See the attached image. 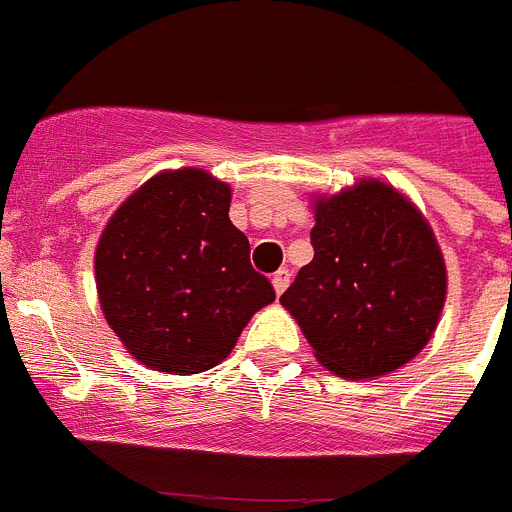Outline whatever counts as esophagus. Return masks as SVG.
Masks as SVG:
<instances>
[{"instance_id": "34e87169", "label": "esophagus", "mask_w": 512, "mask_h": 512, "mask_svg": "<svg viewBox=\"0 0 512 512\" xmlns=\"http://www.w3.org/2000/svg\"><path fill=\"white\" fill-rule=\"evenodd\" d=\"M289 277H292V274H289L287 269H279L277 274L271 277V284H274V292H277V295H282L284 289L289 287Z\"/></svg>"}]
</instances>
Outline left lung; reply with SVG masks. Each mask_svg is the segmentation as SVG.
<instances>
[{"mask_svg": "<svg viewBox=\"0 0 512 512\" xmlns=\"http://www.w3.org/2000/svg\"><path fill=\"white\" fill-rule=\"evenodd\" d=\"M312 261L279 297L315 356L351 379L408 364L436 330L446 266L431 225L390 184L318 200Z\"/></svg>", "mask_w": 512, "mask_h": 512, "instance_id": "left-lung-1", "label": "left lung"}]
</instances>
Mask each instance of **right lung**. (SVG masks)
I'll return each mask as SVG.
<instances>
[{"mask_svg": "<svg viewBox=\"0 0 512 512\" xmlns=\"http://www.w3.org/2000/svg\"><path fill=\"white\" fill-rule=\"evenodd\" d=\"M230 187L200 169L153 176L104 228L94 271L104 318L140 364L197 374L233 351L274 302L230 223Z\"/></svg>", "mask_w": 512, "mask_h": 512, "instance_id": "right-lung-1", "label": "right lung"}]
</instances>
